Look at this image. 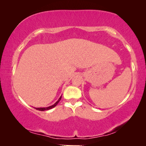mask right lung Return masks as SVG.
I'll return each mask as SVG.
<instances>
[{
	"instance_id": "add662e5",
	"label": "right lung",
	"mask_w": 146,
	"mask_h": 146,
	"mask_svg": "<svg viewBox=\"0 0 146 146\" xmlns=\"http://www.w3.org/2000/svg\"><path fill=\"white\" fill-rule=\"evenodd\" d=\"M61 98H62V96H60V98L59 99H58V101H57V102H56V103L54 104H53L52 106H48V107H46V108H36V110H40V111H44V110H50V109H51V108H54L55 106H56L57 104H58L59 103V102L60 101V100H61Z\"/></svg>"
}]
</instances>
